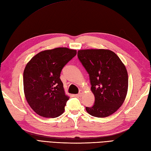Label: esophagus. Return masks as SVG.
<instances>
[{"label":"esophagus","mask_w":151,"mask_h":151,"mask_svg":"<svg viewBox=\"0 0 151 151\" xmlns=\"http://www.w3.org/2000/svg\"><path fill=\"white\" fill-rule=\"evenodd\" d=\"M83 90H80V91H79L78 94H77V96H78V97L82 96V94H83Z\"/></svg>","instance_id":"esophagus-1"}]
</instances>
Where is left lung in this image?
<instances>
[{"mask_svg": "<svg viewBox=\"0 0 151 151\" xmlns=\"http://www.w3.org/2000/svg\"><path fill=\"white\" fill-rule=\"evenodd\" d=\"M78 57L89 73L91 90L95 98L91 107H86L93 116L104 118L115 113L125 100L128 74L125 65L113 51L104 49L78 51Z\"/></svg>", "mask_w": 151, "mask_h": 151, "instance_id": "1", "label": "left lung"}]
</instances>
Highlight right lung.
<instances>
[{"label": "right lung", "instance_id": "1", "mask_svg": "<svg viewBox=\"0 0 151 151\" xmlns=\"http://www.w3.org/2000/svg\"><path fill=\"white\" fill-rule=\"evenodd\" d=\"M76 55V50L57 47L38 52L26 64L23 75L24 95L40 116L56 118L64 112L69 97L60 76L62 68Z\"/></svg>", "mask_w": 151, "mask_h": 151}]
</instances>
